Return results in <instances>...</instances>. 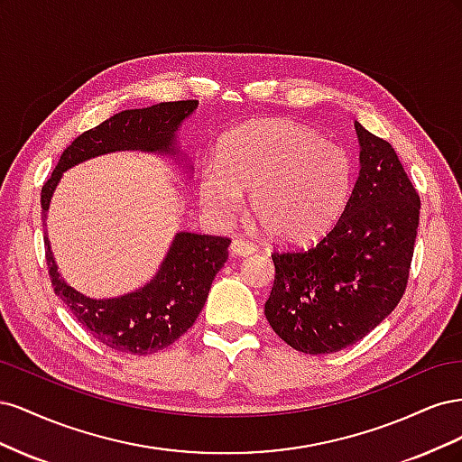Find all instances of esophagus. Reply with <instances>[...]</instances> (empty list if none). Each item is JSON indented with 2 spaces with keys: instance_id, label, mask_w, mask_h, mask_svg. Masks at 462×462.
<instances>
[{
  "instance_id": "obj_1",
  "label": "esophagus",
  "mask_w": 462,
  "mask_h": 462,
  "mask_svg": "<svg viewBox=\"0 0 462 462\" xmlns=\"http://www.w3.org/2000/svg\"><path fill=\"white\" fill-rule=\"evenodd\" d=\"M254 250H256V246L253 243L245 241V239H235L229 245L231 256H250V254H254Z\"/></svg>"
}]
</instances>
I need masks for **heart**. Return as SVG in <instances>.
<instances>
[{"instance_id": "obj_1", "label": "heart", "mask_w": 462, "mask_h": 462, "mask_svg": "<svg viewBox=\"0 0 462 462\" xmlns=\"http://www.w3.org/2000/svg\"><path fill=\"white\" fill-rule=\"evenodd\" d=\"M351 190V160L292 121H253L227 134L217 162L199 173V199L217 221L248 209L273 239L309 243L339 216Z\"/></svg>"}]
</instances>
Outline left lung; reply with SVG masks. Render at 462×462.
I'll use <instances>...</instances> for the list:
<instances>
[{"mask_svg": "<svg viewBox=\"0 0 462 462\" xmlns=\"http://www.w3.org/2000/svg\"><path fill=\"white\" fill-rule=\"evenodd\" d=\"M360 171L339 221L310 250L275 253L265 318L306 355L337 353L395 310L414 253L420 200L389 143L355 121Z\"/></svg>", "mask_w": 462, "mask_h": 462, "instance_id": "1", "label": "left lung"}]
</instances>
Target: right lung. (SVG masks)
<instances>
[{
  "mask_svg": "<svg viewBox=\"0 0 462 462\" xmlns=\"http://www.w3.org/2000/svg\"><path fill=\"white\" fill-rule=\"evenodd\" d=\"M197 100L162 102L127 109L75 138L42 187V219H48L53 192L65 171L114 152H144L173 162L190 179L189 156L180 150L179 131ZM46 262L51 285L80 326L109 348L129 355H152L175 343L197 321L216 273L227 260V236L177 231L150 282L131 292L92 299L69 285L58 270L46 231Z\"/></svg>",
  "mask_w": 462,
  "mask_h": 462,
  "instance_id": "obj_1",
  "label": "right lung"
}]
</instances>
